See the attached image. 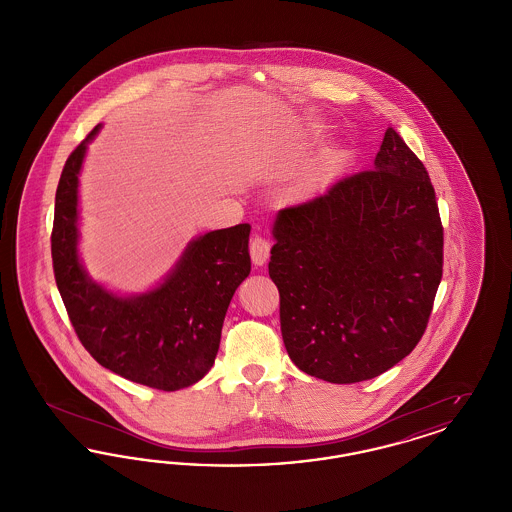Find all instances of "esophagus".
<instances>
[{"instance_id": "esophagus-1", "label": "esophagus", "mask_w": 512, "mask_h": 512, "mask_svg": "<svg viewBox=\"0 0 512 512\" xmlns=\"http://www.w3.org/2000/svg\"><path fill=\"white\" fill-rule=\"evenodd\" d=\"M249 253H251V261L261 267L268 261V255H270V242L263 236H255L249 244Z\"/></svg>"}]
</instances>
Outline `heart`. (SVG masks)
I'll use <instances>...</instances> for the list:
<instances>
[{
	"instance_id": "obj_1",
	"label": "heart",
	"mask_w": 512,
	"mask_h": 512,
	"mask_svg": "<svg viewBox=\"0 0 512 512\" xmlns=\"http://www.w3.org/2000/svg\"><path fill=\"white\" fill-rule=\"evenodd\" d=\"M343 165H345V159L341 155H330L322 163V172L324 174H332V172L340 171Z\"/></svg>"
}]
</instances>
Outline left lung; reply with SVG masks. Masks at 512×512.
I'll list each match as a JSON object with an SVG mask.
<instances>
[{
  "label": "left lung",
  "mask_w": 512,
  "mask_h": 512,
  "mask_svg": "<svg viewBox=\"0 0 512 512\" xmlns=\"http://www.w3.org/2000/svg\"><path fill=\"white\" fill-rule=\"evenodd\" d=\"M268 274L299 370L355 384L422 338L443 272V226L428 171L388 128L372 169L278 211Z\"/></svg>",
  "instance_id": "obj_1"
}]
</instances>
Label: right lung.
Segmentation results:
<instances>
[{
  "mask_svg": "<svg viewBox=\"0 0 512 512\" xmlns=\"http://www.w3.org/2000/svg\"><path fill=\"white\" fill-rule=\"evenodd\" d=\"M99 128L69 155L59 178L51 232L55 282L78 340L99 365L147 388L182 390L215 363L230 299L251 270V226L195 238L149 292L122 297L105 290L78 257V174Z\"/></svg>",
  "mask_w": 512,
  "mask_h": 512,
  "instance_id": "1",
  "label": "right lung"
}]
</instances>
